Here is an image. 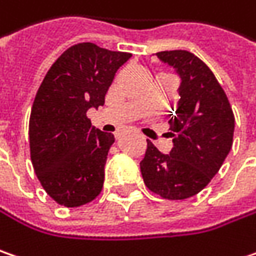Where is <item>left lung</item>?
<instances>
[{"mask_svg":"<svg viewBox=\"0 0 256 256\" xmlns=\"http://www.w3.org/2000/svg\"><path fill=\"white\" fill-rule=\"evenodd\" d=\"M182 84L176 114L170 115V154L147 140L140 162L148 188L162 198L183 200L202 192L222 167L234 144L235 116L220 84L198 56L187 50L158 52Z\"/></svg>","mask_w":256,"mask_h":256,"instance_id":"obj_1","label":"left lung"}]
</instances>
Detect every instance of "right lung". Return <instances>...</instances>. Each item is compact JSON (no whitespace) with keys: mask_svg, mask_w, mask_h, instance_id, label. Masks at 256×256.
I'll list each match as a JSON object with an SVG mask.
<instances>
[{"mask_svg":"<svg viewBox=\"0 0 256 256\" xmlns=\"http://www.w3.org/2000/svg\"><path fill=\"white\" fill-rule=\"evenodd\" d=\"M131 56L94 43L72 46L36 94L28 124L32 167L46 193L62 206H84L104 187L115 140L92 126L86 112L105 104L115 73Z\"/></svg>","mask_w":256,"mask_h":256,"instance_id":"1","label":"right lung"}]
</instances>
